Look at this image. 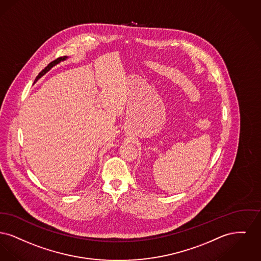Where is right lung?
I'll return each instance as SVG.
<instances>
[{
  "instance_id": "right-lung-1",
  "label": "right lung",
  "mask_w": 261,
  "mask_h": 261,
  "mask_svg": "<svg viewBox=\"0 0 261 261\" xmlns=\"http://www.w3.org/2000/svg\"><path fill=\"white\" fill-rule=\"evenodd\" d=\"M69 57H67V56H64V57H60V58H58V59H56L55 61H53V62H51L45 69L42 70L41 72H39V74L36 76V79H35V82L34 83H36L39 79H41L42 76L44 75V74H46L50 69H52L53 67H55L57 66L58 64H60L61 62H64V61H66L67 59H68Z\"/></svg>"
}]
</instances>
